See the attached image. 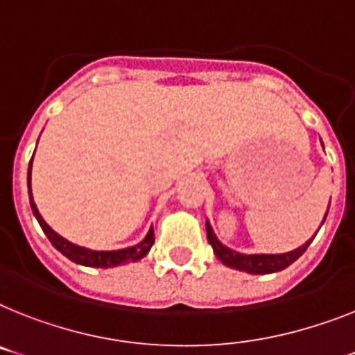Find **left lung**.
<instances>
[{
  "mask_svg": "<svg viewBox=\"0 0 355 355\" xmlns=\"http://www.w3.org/2000/svg\"><path fill=\"white\" fill-rule=\"evenodd\" d=\"M327 214H329V210H327ZM324 219H327V216L323 218V223ZM314 237H312V239H314ZM207 239H209V243L212 245L214 254L219 257V261L225 263V265L230 266V268L248 272V274H272V272L285 270L286 266H290L295 259H300V257L303 256V252L306 250L310 243H312V239H309V241L304 243V245H301L300 248H295V250L292 252H285V254H241V252H236L232 250V248L225 247L223 243L216 237L209 221H207Z\"/></svg>",
  "mask_w": 355,
  "mask_h": 355,
  "instance_id": "1",
  "label": "left lung"
}]
</instances>
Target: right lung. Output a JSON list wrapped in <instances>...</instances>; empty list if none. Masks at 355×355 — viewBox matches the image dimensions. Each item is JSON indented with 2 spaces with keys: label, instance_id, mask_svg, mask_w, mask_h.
<instances>
[{
  "label": "right lung",
  "instance_id": "add662e5",
  "mask_svg": "<svg viewBox=\"0 0 355 355\" xmlns=\"http://www.w3.org/2000/svg\"><path fill=\"white\" fill-rule=\"evenodd\" d=\"M34 157V156H32ZM31 171H32V159L28 163V198H31V209L32 214L36 216L37 223L43 228L45 236L49 237V241L54 245V248L63 254L65 257H69L70 261L78 263V265L83 266H96V268H110V266L125 265V263L139 261L141 257H145L148 254V250L154 245V228L150 227L148 234L145 236L141 243H137L134 247L121 248V250H90V248L78 247L74 243L67 241L65 237H61L60 234L54 232L49 225L45 223V219L41 218L40 210H37L34 199H32V189H31Z\"/></svg>",
  "mask_w": 355,
  "mask_h": 355
}]
</instances>
